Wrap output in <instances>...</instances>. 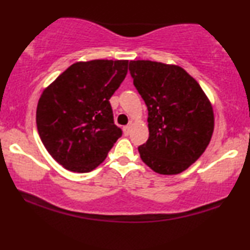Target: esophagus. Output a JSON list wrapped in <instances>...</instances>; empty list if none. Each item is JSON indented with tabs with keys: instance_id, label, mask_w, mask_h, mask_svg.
I'll use <instances>...</instances> for the list:
<instances>
[{
	"instance_id": "34e87169",
	"label": "esophagus",
	"mask_w": 250,
	"mask_h": 250,
	"mask_svg": "<svg viewBox=\"0 0 250 250\" xmlns=\"http://www.w3.org/2000/svg\"><path fill=\"white\" fill-rule=\"evenodd\" d=\"M130 129L131 125H125V127H123V133H125V135H129L130 134Z\"/></svg>"
}]
</instances>
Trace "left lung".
<instances>
[{"label":"left lung","mask_w":250,"mask_h":250,"mask_svg":"<svg viewBox=\"0 0 250 250\" xmlns=\"http://www.w3.org/2000/svg\"><path fill=\"white\" fill-rule=\"evenodd\" d=\"M134 85L148 108L149 139L142 161L155 173L176 175L205 153L214 131L210 101L196 80L175 64L129 62Z\"/></svg>","instance_id":"left-lung-1"}]
</instances>
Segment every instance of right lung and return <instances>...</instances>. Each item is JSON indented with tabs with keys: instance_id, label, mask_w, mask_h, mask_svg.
<instances>
[{
	"instance_id": "right-lung-1",
	"label": "right lung",
	"mask_w": 250,
	"mask_h": 250,
	"mask_svg": "<svg viewBox=\"0 0 250 250\" xmlns=\"http://www.w3.org/2000/svg\"><path fill=\"white\" fill-rule=\"evenodd\" d=\"M127 73L128 60L80 61L43 90L36 109L37 131L63 168L91 171L121 137L109 100Z\"/></svg>"
}]
</instances>
